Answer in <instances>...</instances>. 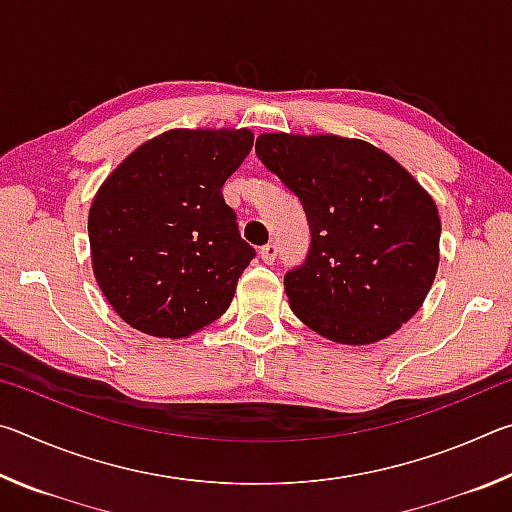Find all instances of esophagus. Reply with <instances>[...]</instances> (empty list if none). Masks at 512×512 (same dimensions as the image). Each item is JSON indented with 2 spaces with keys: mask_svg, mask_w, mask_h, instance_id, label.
<instances>
[{
  "mask_svg": "<svg viewBox=\"0 0 512 512\" xmlns=\"http://www.w3.org/2000/svg\"><path fill=\"white\" fill-rule=\"evenodd\" d=\"M259 257H262L266 264H273L275 257H277V246H275V244L262 246V250H259Z\"/></svg>",
  "mask_w": 512,
  "mask_h": 512,
  "instance_id": "obj_1",
  "label": "esophagus"
}]
</instances>
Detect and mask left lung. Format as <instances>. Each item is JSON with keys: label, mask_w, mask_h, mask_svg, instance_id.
<instances>
[{"label": "left lung", "mask_w": 512, "mask_h": 512, "mask_svg": "<svg viewBox=\"0 0 512 512\" xmlns=\"http://www.w3.org/2000/svg\"><path fill=\"white\" fill-rule=\"evenodd\" d=\"M255 151L309 221L305 262L284 275L293 314L336 343L391 336L420 309L438 271L433 198L363 140L264 133Z\"/></svg>", "instance_id": "8db88e82"}]
</instances>
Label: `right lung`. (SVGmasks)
Wrapping results in <instances>:
<instances>
[{"mask_svg":"<svg viewBox=\"0 0 512 512\" xmlns=\"http://www.w3.org/2000/svg\"><path fill=\"white\" fill-rule=\"evenodd\" d=\"M253 133L173 128L135 149L94 196L92 268L121 320L183 339L214 323L255 248L239 235L221 187L253 149Z\"/></svg>","mask_w":512,"mask_h":512,"instance_id":"add662e5","label":"right lung"}]
</instances>
